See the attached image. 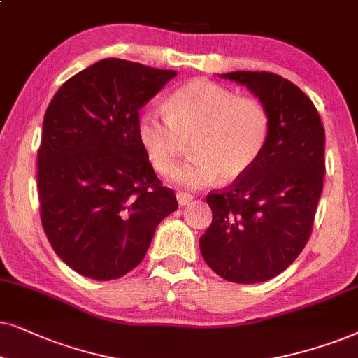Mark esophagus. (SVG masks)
<instances>
[{"mask_svg":"<svg viewBox=\"0 0 358 358\" xmlns=\"http://www.w3.org/2000/svg\"><path fill=\"white\" fill-rule=\"evenodd\" d=\"M176 201H178L180 206H185V204L193 201V194L183 193V192H176Z\"/></svg>","mask_w":358,"mask_h":358,"instance_id":"34e87169","label":"esophagus"}]
</instances>
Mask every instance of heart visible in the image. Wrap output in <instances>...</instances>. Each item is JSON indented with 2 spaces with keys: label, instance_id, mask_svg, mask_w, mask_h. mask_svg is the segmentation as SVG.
I'll return each mask as SVG.
<instances>
[{
  "label": "heart",
  "instance_id": "heart-1",
  "mask_svg": "<svg viewBox=\"0 0 358 358\" xmlns=\"http://www.w3.org/2000/svg\"><path fill=\"white\" fill-rule=\"evenodd\" d=\"M166 111L142 113L137 134L159 173H169L190 141L194 155L170 175L176 187L201 188L217 176L234 182L255 165L268 142L265 104L209 80H192L176 90Z\"/></svg>",
  "mask_w": 358,
  "mask_h": 358
}]
</instances>
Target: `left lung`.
<instances>
[{"instance_id":"8db88e82","label":"left lung","mask_w":358,"mask_h":358,"mask_svg":"<svg viewBox=\"0 0 358 358\" xmlns=\"http://www.w3.org/2000/svg\"><path fill=\"white\" fill-rule=\"evenodd\" d=\"M245 85L270 114L255 165L206 201L213 222L199 239L209 268L232 283H262L296 260L311 236L322 192L324 127L296 85L270 71L219 75Z\"/></svg>"}]
</instances>
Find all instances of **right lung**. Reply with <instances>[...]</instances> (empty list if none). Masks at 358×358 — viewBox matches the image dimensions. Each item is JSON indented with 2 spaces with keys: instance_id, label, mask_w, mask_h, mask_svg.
I'll use <instances>...</instances> for the list:
<instances>
[{
  "instance_id": "right-lung-1",
  "label": "right lung",
  "mask_w": 358,
  "mask_h": 358,
  "mask_svg": "<svg viewBox=\"0 0 358 358\" xmlns=\"http://www.w3.org/2000/svg\"><path fill=\"white\" fill-rule=\"evenodd\" d=\"M175 75L104 59L66 80L47 108L37 152L41 221L76 273L121 278L178 208L137 134L139 109Z\"/></svg>"
}]
</instances>
